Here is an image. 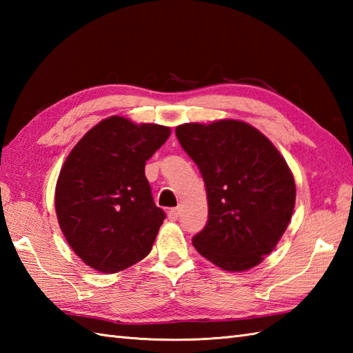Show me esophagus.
<instances>
[{"instance_id":"34e87169","label":"esophagus","mask_w":353,"mask_h":353,"mask_svg":"<svg viewBox=\"0 0 353 353\" xmlns=\"http://www.w3.org/2000/svg\"><path fill=\"white\" fill-rule=\"evenodd\" d=\"M179 214H181V212H179V208H172L168 211V219L171 221H176L179 219Z\"/></svg>"}]
</instances>
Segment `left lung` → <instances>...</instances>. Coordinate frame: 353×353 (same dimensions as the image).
Masks as SVG:
<instances>
[{"instance_id":"obj_1","label":"left lung","mask_w":353,"mask_h":353,"mask_svg":"<svg viewBox=\"0 0 353 353\" xmlns=\"http://www.w3.org/2000/svg\"><path fill=\"white\" fill-rule=\"evenodd\" d=\"M176 134L208 194V223L192 245L226 272L256 267L274 250L294 211L296 183L283 156L238 119L186 123Z\"/></svg>"}]
</instances>
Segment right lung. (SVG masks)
Segmentation results:
<instances>
[{"mask_svg": "<svg viewBox=\"0 0 353 353\" xmlns=\"http://www.w3.org/2000/svg\"><path fill=\"white\" fill-rule=\"evenodd\" d=\"M170 127L109 117L81 138L56 183L59 226L74 253L101 273H118L150 253L165 220L145 177V161Z\"/></svg>", "mask_w": 353, "mask_h": 353, "instance_id": "add662e5", "label": "right lung"}]
</instances>
